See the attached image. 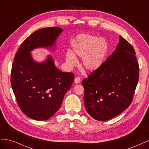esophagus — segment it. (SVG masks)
I'll list each match as a JSON object with an SVG mask.
<instances>
[{
	"label": "esophagus",
	"mask_w": 149,
	"mask_h": 149,
	"mask_svg": "<svg viewBox=\"0 0 149 149\" xmlns=\"http://www.w3.org/2000/svg\"><path fill=\"white\" fill-rule=\"evenodd\" d=\"M81 81V78L79 77H76L74 78V83L76 84H78Z\"/></svg>",
	"instance_id": "34e87169"
}]
</instances>
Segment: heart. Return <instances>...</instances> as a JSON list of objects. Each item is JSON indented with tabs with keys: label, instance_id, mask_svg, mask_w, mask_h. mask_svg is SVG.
<instances>
[{
	"label": "heart",
	"instance_id": "heart-1",
	"mask_svg": "<svg viewBox=\"0 0 149 149\" xmlns=\"http://www.w3.org/2000/svg\"><path fill=\"white\" fill-rule=\"evenodd\" d=\"M72 49L66 54L68 65L74 66L76 63L75 57L82 58L81 66L88 71H95L104 61L109 49V44L104 38H98L90 34H81L72 43Z\"/></svg>",
	"mask_w": 149,
	"mask_h": 149
}]
</instances>
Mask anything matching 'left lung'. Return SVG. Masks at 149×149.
Listing matches in <instances>:
<instances>
[{
  "mask_svg": "<svg viewBox=\"0 0 149 149\" xmlns=\"http://www.w3.org/2000/svg\"><path fill=\"white\" fill-rule=\"evenodd\" d=\"M135 55L133 47L120 35L114 52L82 81L85 108L93 119L109 120L131 104L139 77Z\"/></svg>",
  "mask_w": 149,
  "mask_h": 149,
  "instance_id": "8db88e82",
  "label": "left lung"
}]
</instances>
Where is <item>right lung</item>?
Wrapping results in <instances>:
<instances>
[{"label": "right lung", "mask_w": 149, "mask_h": 149, "mask_svg": "<svg viewBox=\"0 0 149 149\" xmlns=\"http://www.w3.org/2000/svg\"><path fill=\"white\" fill-rule=\"evenodd\" d=\"M63 30L58 26L35 31L18 49L13 62L10 82L18 105L29 118L45 120L60 109L74 74L62 72L52 56L45 61H35L30 52L39 47L52 48Z\"/></svg>", "instance_id": "add662e5"}]
</instances>
